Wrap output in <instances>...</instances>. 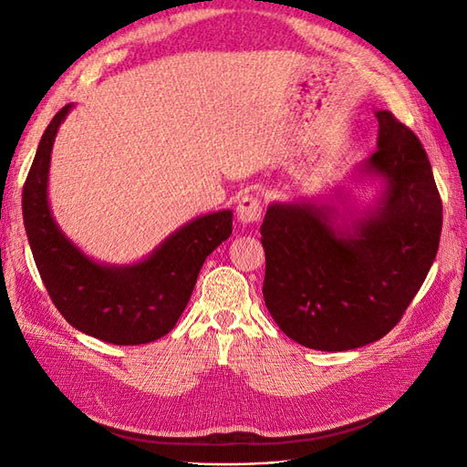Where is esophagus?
I'll list each match as a JSON object with an SVG mask.
<instances>
[{
	"instance_id": "esophagus-1",
	"label": "esophagus",
	"mask_w": 467,
	"mask_h": 467,
	"mask_svg": "<svg viewBox=\"0 0 467 467\" xmlns=\"http://www.w3.org/2000/svg\"><path fill=\"white\" fill-rule=\"evenodd\" d=\"M236 216L243 224H254L261 221V201L253 194H244L239 206H236Z\"/></svg>"
}]
</instances>
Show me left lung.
<instances>
[{"instance_id": "1", "label": "left lung", "mask_w": 467, "mask_h": 467, "mask_svg": "<svg viewBox=\"0 0 467 467\" xmlns=\"http://www.w3.org/2000/svg\"><path fill=\"white\" fill-rule=\"evenodd\" d=\"M365 172L385 192L353 233L333 231L329 208L271 204L261 224L263 296L281 331L317 351H347L389 333L438 254L441 198L420 138L389 110Z\"/></svg>"}]
</instances>
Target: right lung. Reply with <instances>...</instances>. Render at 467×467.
I'll return each instance as SVG.
<instances>
[{
	"instance_id": "obj_1",
	"label": "right lung",
	"mask_w": 467,
	"mask_h": 467,
	"mask_svg": "<svg viewBox=\"0 0 467 467\" xmlns=\"http://www.w3.org/2000/svg\"><path fill=\"white\" fill-rule=\"evenodd\" d=\"M69 108L47 124L24 184V224L39 276L57 311L78 331L114 345L156 341L181 319L206 256L231 236L233 213L196 218L138 265L90 261L59 233L47 206L49 154Z\"/></svg>"
}]
</instances>
